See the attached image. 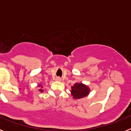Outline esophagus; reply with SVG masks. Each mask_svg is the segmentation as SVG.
<instances>
[{"instance_id":"1","label":"esophagus","mask_w":131,"mask_h":131,"mask_svg":"<svg viewBox=\"0 0 131 131\" xmlns=\"http://www.w3.org/2000/svg\"><path fill=\"white\" fill-rule=\"evenodd\" d=\"M61 78L59 77H56V81H61Z\"/></svg>"}]
</instances>
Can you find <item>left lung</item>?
Masks as SVG:
<instances>
[{
    "mask_svg": "<svg viewBox=\"0 0 131 131\" xmlns=\"http://www.w3.org/2000/svg\"><path fill=\"white\" fill-rule=\"evenodd\" d=\"M90 89L83 83H75L71 86V95L75 99L84 98L89 94Z\"/></svg>",
    "mask_w": 131,
    "mask_h": 131,
    "instance_id": "left-lung-1",
    "label": "left lung"
}]
</instances>
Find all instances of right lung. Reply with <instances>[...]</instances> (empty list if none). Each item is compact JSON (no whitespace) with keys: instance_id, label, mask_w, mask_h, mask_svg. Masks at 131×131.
Listing matches in <instances>:
<instances>
[{"instance_id":"right-lung-1","label":"right lung","mask_w":131,"mask_h":131,"mask_svg":"<svg viewBox=\"0 0 131 131\" xmlns=\"http://www.w3.org/2000/svg\"><path fill=\"white\" fill-rule=\"evenodd\" d=\"M39 87H40V84H39ZM41 88H42V86H41ZM39 91H40V92H42V91H42V89H39Z\"/></svg>"}]
</instances>
